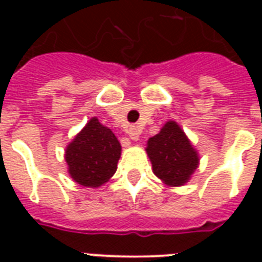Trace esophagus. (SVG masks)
<instances>
[{"label":"esophagus","instance_id":"34e87169","mask_svg":"<svg viewBox=\"0 0 262 262\" xmlns=\"http://www.w3.org/2000/svg\"><path fill=\"white\" fill-rule=\"evenodd\" d=\"M127 135L133 141H137L140 140V129L137 126H130L127 129Z\"/></svg>","mask_w":262,"mask_h":262}]
</instances>
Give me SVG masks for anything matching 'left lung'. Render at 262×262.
<instances>
[{"mask_svg":"<svg viewBox=\"0 0 262 262\" xmlns=\"http://www.w3.org/2000/svg\"><path fill=\"white\" fill-rule=\"evenodd\" d=\"M145 151L154 174L170 187L189 182L200 164L199 152L175 121H167L148 140Z\"/></svg>","mask_w":262,"mask_h":262,"instance_id":"left-lung-1","label":"left lung"}]
</instances>
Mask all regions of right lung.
<instances>
[{
    "instance_id": "add662e5",
    "label": "right lung",
    "mask_w": 262,
    "mask_h": 262,
    "mask_svg": "<svg viewBox=\"0 0 262 262\" xmlns=\"http://www.w3.org/2000/svg\"><path fill=\"white\" fill-rule=\"evenodd\" d=\"M122 147L110 127L92 117L67 145L65 162L71 178L84 187H100L117 171Z\"/></svg>"
}]
</instances>
